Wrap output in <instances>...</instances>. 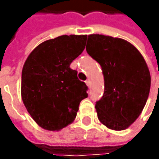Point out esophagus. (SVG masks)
<instances>
[{
	"label": "esophagus",
	"instance_id": "obj_1",
	"mask_svg": "<svg viewBox=\"0 0 159 159\" xmlns=\"http://www.w3.org/2000/svg\"><path fill=\"white\" fill-rule=\"evenodd\" d=\"M86 84H87V86H88L89 88H90V87H91V80H86Z\"/></svg>",
	"mask_w": 159,
	"mask_h": 159
}]
</instances>
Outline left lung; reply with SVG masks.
<instances>
[{"label": "left lung", "instance_id": "1", "mask_svg": "<svg viewBox=\"0 0 159 159\" xmlns=\"http://www.w3.org/2000/svg\"><path fill=\"white\" fill-rule=\"evenodd\" d=\"M87 52L101 65L104 94L96 102L97 117L110 129L125 130L137 119L148 100L150 73L143 57L127 40L89 35Z\"/></svg>", "mask_w": 159, "mask_h": 159}]
</instances>
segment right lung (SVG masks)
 Returning <instances> with one entry per match:
<instances>
[{
	"label": "right lung",
	"instance_id": "add662e5",
	"mask_svg": "<svg viewBox=\"0 0 159 159\" xmlns=\"http://www.w3.org/2000/svg\"><path fill=\"white\" fill-rule=\"evenodd\" d=\"M87 35H62L36 47L22 70L21 96L34 121L48 131L73 122L88 87L70 68L83 52Z\"/></svg>",
	"mask_w": 159,
	"mask_h": 159
}]
</instances>
